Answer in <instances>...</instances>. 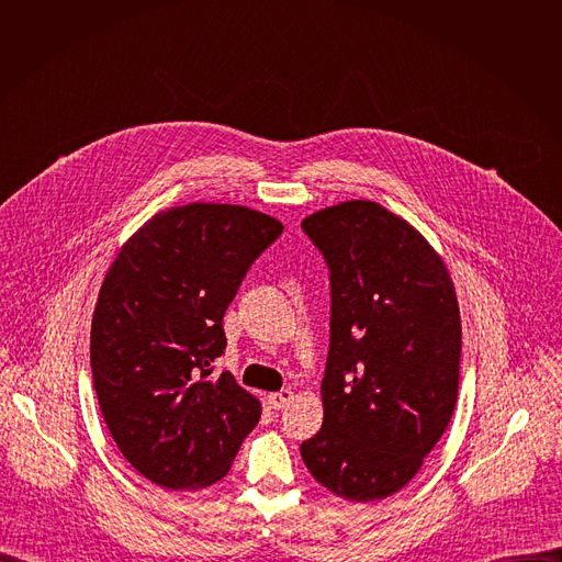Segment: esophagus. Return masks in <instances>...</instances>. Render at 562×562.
Segmentation results:
<instances>
[{
	"label": "esophagus",
	"instance_id": "obj_1",
	"mask_svg": "<svg viewBox=\"0 0 562 562\" xmlns=\"http://www.w3.org/2000/svg\"><path fill=\"white\" fill-rule=\"evenodd\" d=\"M291 400H293V391H291V389H282V391L269 395V405L280 412V409H286V407H289Z\"/></svg>",
	"mask_w": 562,
	"mask_h": 562
}]
</instances>
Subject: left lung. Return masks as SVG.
I'll return each instance as SVG.
<instances>
[{"instance_id": "left-lung-1", "label": "left lung", "mask_w": 562, "mask_h": 562, "mask_svg": "<svg viewBox=\"0 0 562 562\" xmlns=\"http://www.w3.org/2000/svg\"><path fill=\"white\" fill-rule=\"evenodd\" d=\"M329 267L325 420L300 445L319 485L353 503L403 490L445 434L458 397L460 308L440 256L369 200L302 222Z\"/></svg>"}]
</instances>
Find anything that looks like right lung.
Masks as SVG:
<instances>
[{
	"mask_svg": "<svg viewBox=\"0 0 562 562\" xmlns=\"http://www.w3.org/2000/svg\"><path fill=\"white\" fill-rule=\"evenodd\" d=\"M284 226L235 204L153 215L120 249L91 325L93 389L122 456L150 483L200 490L226 475L260 420L228 371L224 311Z\"/></svg>",
	"mask_w": 562,
	"mask_h": 562,
	"instance_id": "right-lung-1",
	"label": "right lung"
}]
</instances>
